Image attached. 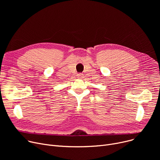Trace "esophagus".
Segmentation results:
<instances>
[{"mask_svg": "<svg viewBox=\"0 0 160 160\" xmlns=\"http://www.w3.org/2000/svg\"><path fill=\"white\" fill-rule=\"evenodd\" d=\"M77 78H79V79H82V78H83V74H81V73L78 74H77Z\"/></svg>", "mask_w": 160, "mask_h": 160, "instance_id": "esophagus-1", "label": "esophagus"}]
</instances>
